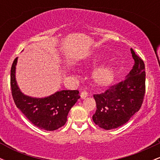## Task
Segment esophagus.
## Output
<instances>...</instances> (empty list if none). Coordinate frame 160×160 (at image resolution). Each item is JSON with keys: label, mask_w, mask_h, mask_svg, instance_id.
I'll return each mask as SVG.
<instances>
[{"label": "esophagus", "mask_w": 160, "mask_h": 160, "mask_svg": "<svg viewBox=\"0 0 160 160\" xmlns=\"http://www.w3.org/2000/svg\"><path fill=\"white\" fill-rule=\"evenodd\" d=\"M88 93L86 92V91H82L81 93H80V97H81L82 99H85L86 97H87Z\"/></svg>", "instance_id": "34e87169"}]
</instances>
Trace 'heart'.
<instances>
[{"label":"heart","mask_w":160,"mask_h":160,"mask_svg":"<svg viewBox=\"0 0 160 160\" xmlns=\"http://www.w3.org/2000/svg\"><path fill=\"white\" fill-rule=\"evenodd\" d=\"M98 62L97 59H93L92 63L95 64ZM116 75L115 68L111 64H106L99 66L95 70L93 78L97 83L100 85H107L114 80Z\"/></svg>","instance_id":"obj_1"}]
</instances>
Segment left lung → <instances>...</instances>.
Instances as JSON below:
<instances>
[{"mask_svg": "<svg viewBox=\"0 0 160 160\" xmlns=\"http://www.w3.org/2000/svg\"><path fill=\"white\" fill-rule=\"evenodd\" d=\"M135 65L123 81L102 94L94 95L96 111L92 120L106 130L123 126L140 110L145 93V67L143 60L131 49Z\"/></svg>", "mask_w": 160, "mask_h": 160, "instance_id": "8db88e82", "label": "left lung"}]
</instances>
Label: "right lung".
Masks as SVG:
<instances>
[{"instance_id":"add662e5","label":"right lung","mask_w":160,"mask_h":160,"mask_svg":"<svg viewBox=\"0 0 160 160\" xmlns=\"http://www.w3.org/2000/svg\"><path fill=\"white\" fill-rule=\"evenodd\" d=\"M18 58L11 67L10 85L16 107L37 127L54 131L63 126L71 108L80 98L78 90H61L45 98H33L20 90L16 80Z\"/></svg>"}]
</instances>
